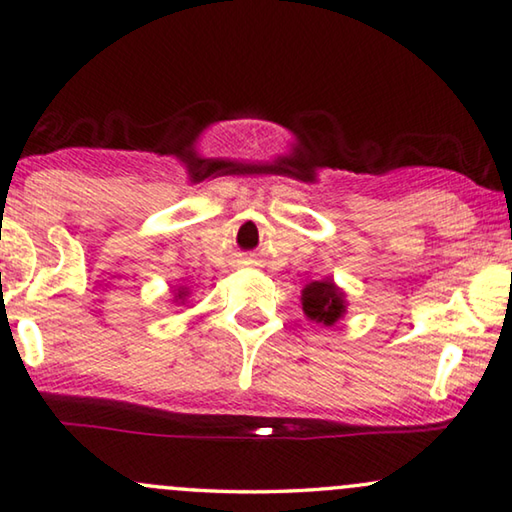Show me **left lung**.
Returning a JSON list of instances; mask_svg holds the SVG:
<instances>
[{
	"instance_id": "obj_1",
	"label": "left lung",
	"mask_w": 512,
	"mask_h": 512,
	"mask_svg": "<svg viewBox=\"0 0 512 512\" xmlns=\"http://www.w3.org/2000/svg\"><path fill=\"white\" fill-rule=\"evenodd\" d=\"M302 311L309 321L321 323L325 328H332L339 318L346 314V293L330 277L321 281H311L302 288Z\"/></svg>"
}]
</instances>
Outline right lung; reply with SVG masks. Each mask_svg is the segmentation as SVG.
I'll return each mask as SVG.
<instances>
[{
	"mask_svg": "<svg viewBox=\"0 0 512 512\" xmlns=\"http://www.w3.org/2000/svg\"><path fill=\"white\" fill-rule=\"evenodd\" d=\"M187 298H189V288L187 286H180L175 291V295H173V302H177V305H184V302H187Z\"/></svg>",
	"mask_w": 512,
	"mask_h": 512,
	"instance_id": "1",
	"label": "right lung"
}]
</instances>
